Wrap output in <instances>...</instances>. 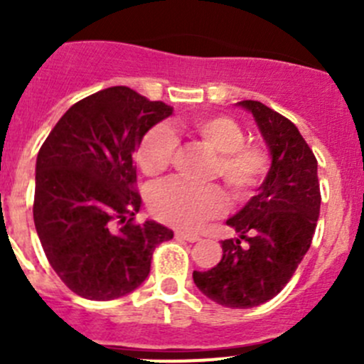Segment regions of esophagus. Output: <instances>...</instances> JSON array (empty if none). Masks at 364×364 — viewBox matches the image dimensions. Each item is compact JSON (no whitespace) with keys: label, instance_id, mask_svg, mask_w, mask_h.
Returning <instances> with one entry per match:
<instances>
[{"label":"esophagus","instance_id":"34e87169","mask_svg":"<svg viewBox=\"0 0 364 364\" xmlns=\"http://www.w3.org/2000/svg\"><path fill=\"white\" fill-rule=\"evenodd\" d=\"M176 240H183V241H188V243H196V241H199V236H196V234H186V232H181V230H176Z\"/></svg>","mask_w":364,"mask_h":364}]
</instances>
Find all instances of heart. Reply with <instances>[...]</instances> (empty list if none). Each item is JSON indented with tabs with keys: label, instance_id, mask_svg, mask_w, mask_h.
<instances>
[{
	"label": "heart",
	"instance_id": "heart-1",
	"mask_svg": "<svg viewBox=\"0 0 364 364\" xmlns=\"http://www.w3.org/2000/svg\"><path fill=\"white\" fill-rule=\"evenodd\" d=\"M192 130L205 146L218 153L215 174L223 179L234 197H245L267 172L269 155L260 144L245 142V130L225 116H199L192 119ZM174 134L165 127L149 130L139 146V165L148 176L167 171L174 160ZM149 205L156 218L179 229H196L204 220L215 218L225 209V197L218 186H196L171 181L151 193Z\"/></svg>",
	"mask_w": 364,
	"mask_h": 364
}]
</instances>
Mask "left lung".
Listing matches in <instances>:
<instances>
[{
  "mask_svg": "<svg viewBox=\"0 0 364 364\" xmlns=\"http://www.w3.org/2000/svg\"><path fill=\"white\" fill-rule=\"evenodd\" d=\"M255 119L271 156L257 193L227 220L237 232L222 241V260L193 271L205 297L227 308H253L287 285L311 245L321 211L317 160L296 124L255 100L237 102Z\"/></svg>",
  "mask_w": 364,
  "mask_h": 364,
  "instance_id": "obj_1",
  "label": "left lung"
}]
</instances>
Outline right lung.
<instances>
[{
	"label": "right lung",
	"instance_id": "obj_1",
	"mask_svg": "<svg viewBox=\"0 0 364 364\" xmlns=\"http://www.w3.org/2000/svg\"><path fill=\"white\" fill-rule=\"evenodd\" d=\"M172 114L127 86L77 102L36 156L33 220L47 260L77 296L111 301L148 278L156 245L174 232L141 209L134 153Z\"/></svg>",
	"mask_w": 364,
	"mask_h": 364
}]
</instances>
